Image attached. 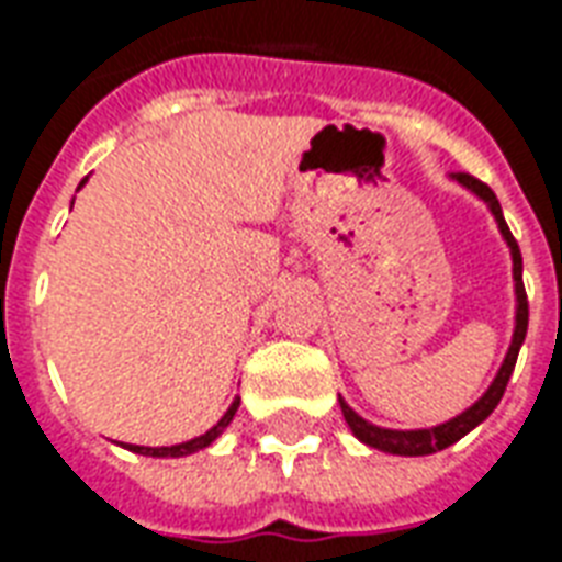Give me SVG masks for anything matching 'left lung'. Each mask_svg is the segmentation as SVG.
I'll return each mask as SVG.
<instances>
[{
	"mask_svg": "<svg viewBox=\"0 0 562 562\" xmlns=\"http://www.w3.org/2000/svg\"><path fill=\"white\" fill-rule=\"evenodd\" d=\"M453 179L490 205V212L495 214V224H498L501 235H504V241H507L509 256H513V282H516V329H513V341H509L507 357L501 362L498 374H495L490 389L483 392L481 401H474L465 413H460L457 418H451V422L436 424V427H424V430H389V427H376V424L366 422L362 415H357L348 404H345V397H338L341 415H345V422H348V427L353 430V436H357L359 442L371 445L376 451L397 453V457H427V453L445 451L448 445L460 442L462 436L471 434L481 422H486L492 415V409H495V406L501 404V397H504L507 380L509 374H513V368H516V359H519L521 341L528 336V294H525V282H521V250L519 244H516V238H513V233H509L507 221H504L498 196H495V191H492L490 186H483L481 179L469 177V173H453Z\"/></svg>",
	"mask_w": 562,
	"mask_h": 562,
	"instance_id": "1",
	"label": "left lung"
}]
</instances>
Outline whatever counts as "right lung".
Here are the masks:
<instances>
[{
	"instance_id": "right-lung-1",
	"label": "right lung",
	"mask_w": 562,
	"mask_h": 562,
	"mask_svg": "<svg viewBox=\"0 0 562 562\" xmlns=\"http://www.w3.org/2000/svg\"><path fill=\"white\" fill-rule=\"evenodd\" d=\"M81 186H85V182H81ZM238 404H241V397H235L233 404H229V409L224 413V418L214 424L212 430H205L203 436H196V439H191V442L170 445V448H144V445H123V448H128V451H135V453H144V457H188V453L203 451V448H209V445H212L214 439L229 427V422H233L235 413H238Z\"/></svg>"
}]
</instances>
